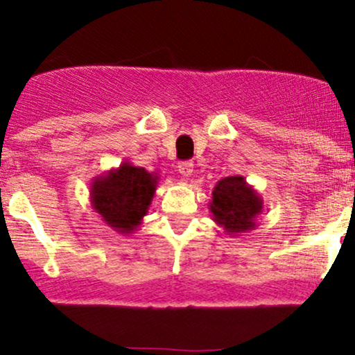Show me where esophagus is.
<instances>
[{
    "label": "esophagus",
    "mask_w": 355,
    "mask_h": 355,
    "mask_svg": "<svg viewBox=\"0 0 355 355\" xmlns=\"http://www.w3.org/2000/svg\"><path fill=\"white\" fill-rule=\"evenodd\" d=\"M191 172H193V164H191V162H180V164H178V173H180L182 177H190Z\"/></svg>",
    "instance_id": "esophagus-1"
}]
</instances>
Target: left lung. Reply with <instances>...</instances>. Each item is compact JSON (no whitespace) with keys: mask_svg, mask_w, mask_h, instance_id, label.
Here are the masks:
<instances>
[{"mask_svg":"<svg viewBox=\"0 0 355 355\" xmlns=\"http://www.w3.org/2000/svg\"><path fill=\"white\" fill-rule=\"evenodd\" d=\"M262 207L259 193L239 175L222 178L211 191L210 211L215 222L229 235L254 230L255 218L262 214Z\"/></svg>","mask_w":355,"mask_h":355,"instance_id":"obj_1","label":"left lung"}]
</instances>
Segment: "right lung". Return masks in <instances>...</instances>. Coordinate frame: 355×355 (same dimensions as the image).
<instances>
[{"label":"right lung","mask_w":355,"mask_h":355,"mask_svg":"<svg viewBox=\"0 0 355 355\" xmlns=\"http://www.w3.org/2000/svg\"><path fill=\"white\" fill-rule=\"evenodd\" d=\"M157 183V173L125 162L93 180L92 207L118 234H133L148 211Z\"/></svg>","instance_id":"right-lung-1"}]
</instances>
